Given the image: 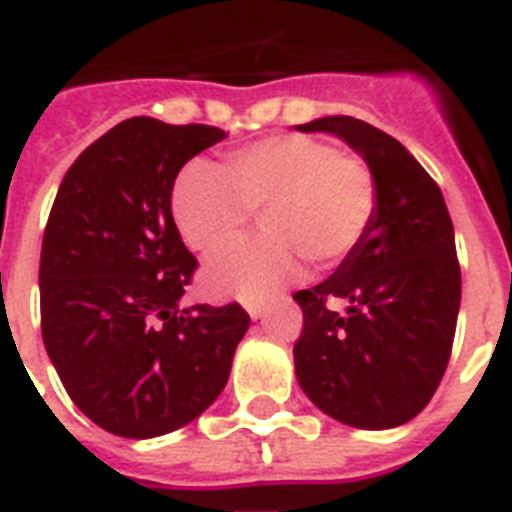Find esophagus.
Listing matches in <instances>:
<instances>
[{
    "mask_svg": "<svg viewBox=\"0 0 512 512\" xmlns=\"http://www.w3.org/2000/svg\"><path fill=\"white\" fill-rule=\"evenodd\" d=\"M246 311L251 319H261L266 314V303L264 301H246Z\"/></svg>",
    "mask_w": 512,
    "mask_h": 512,
    "instance_id": "esophagus-1",
    "label": "esophagus"
}]
</instances>
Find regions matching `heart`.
<instances>
[{
	"label": "heart",
	"instance_id": "1",
	"mask_svg": "<svg viewBox=\"0 0 512 512\" xmlns=\"http://www.w3.org/2000/svg\"><path fill=\"white\" fill-rule=\"evenodd\" d=\"M188 167L172 190V219L185 246L225 248L259 214L264 238L219 253L201 282L219 298H259L301 269H332L356 251L377 214L369 164L311 135H274L219 167Z\"/></svg>",
	"mask_w": 512,
	"mask_h": 512
}]
</instances>
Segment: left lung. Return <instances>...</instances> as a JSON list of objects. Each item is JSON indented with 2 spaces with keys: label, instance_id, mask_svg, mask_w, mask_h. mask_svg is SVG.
I'll return each instance as SVG.
<instances>
[{
  "label": "left lung",
  "instance_id": "left-lung-1",
  "mask_svg": "<svg viewBox=\"0 0 512 512\" xmlns=\"http://www.w3.org/2000/svg\"><path fill=\"white\" fill-rule=\"evenodd\" d=\"M295 128L337 135L377 180V214L356 251L293 295L303 311L295 377L340 424L392 429L424 411L450 361L460 308L453 219L439 185L392 135L345 114Z\"/></svg>",
  "mask_w": 512,
  "mask_h": 512
}]
</instances>
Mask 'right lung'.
<instances>
[{
	"label": "right lung",
	"instance_id": "obj_1",
	"mask_svg": "<svg viewBox=\"0 0 512 512\" xmlns=\"http://www.w3.org/2000/svg\"><path fill=\"white\" fill-rule=\"evenodd\" d=\"M225 138L130 117L67 170L38 266L41 335L67 395L104 432L170 434L225 390L248 314L180 306L196 259L172 219L183 164Z\"/></svg>",
	"mask_w": 512,
	"mask_h": 512
}]
</instances>
